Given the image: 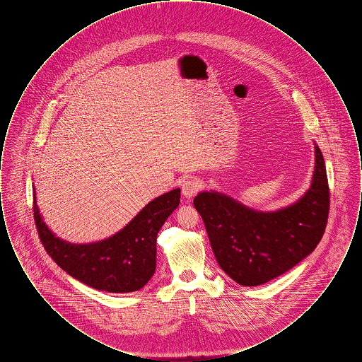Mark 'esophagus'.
<instances>
[{"instance_id": "obj_1", "label": "esophagus", "mask_w": 362, "mask_h": 362, "mask_svg": "<svg viewBox=\"0 0 362 362\" xmlns=\"http://www.w3.org/2000/svg\"><path fill=\"white\" fill-rule=\"evenodd\" d=\"M199 189H201V183L197 179L189 177L187 180H185L183 185H182V194L186 198H191V197H194L199 191Z\"/></svg>"}]
</instances>
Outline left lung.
<instances>
[{
    "label": "left lung",
    "instance_id": "obj_1",
    "mask_svg": "<svg viewBox=\"0 0 362 362\" xmlns=\"http://www.w3.org/2000/svg\"><path fill=\"white\" fill-rule=\"evenodd\" d=\"M194 206L225 273L244 286L266 284L308 257L323 238L329 210L325 158L315 145L310 187L291 206L259 211L217 191L199 192Z\"/></svg>",
    "mask_w": 362,
    "mask_h": 362
}]
</instances>
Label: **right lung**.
<instances>
[{"instance_id":"1","label":"right lung","mask_w":362,"mask_h":362,"mask_svg":"<svg viewBox=\"0 0 362 362\" xmlns=\"http://www.w3.org/2000/svg\"><path fill=\"white\" fill-rule=\"evenodd\" d=\"M180 202V189L168 191L144 207L118 233L105 240L71 244L45 224L36 205L34 218L40 241L52 260L88 286L110 293L136 292L155 274L156 239Z\"/></svg>"}]
</instances>
